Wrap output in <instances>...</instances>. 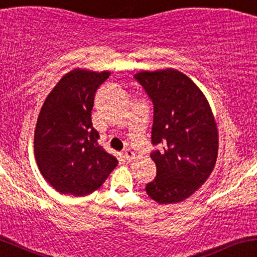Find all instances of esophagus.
Segmentation results:
<instances>
[{"instance_id":"1","label":"esophagus","mask_w":257,"mask_h":257,"mask_svg":"<svg viewBox=\"0 0 257 257\" xmlns=\"http://www.w3.org/2000/svg\"><path fill=\"white\" fill-rule=\"evenodd\" d=\"M123 158L127 161H132L135 159V153L132 152L131 149H126V151L123 152Z\"/></svg>"}]
</instances>
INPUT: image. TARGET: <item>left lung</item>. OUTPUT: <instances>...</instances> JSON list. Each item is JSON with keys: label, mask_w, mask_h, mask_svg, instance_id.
Instances as JSON below:
<instances>
[{"label": "left lung", "mask_w": 257, "mask_h": 257, "mask_svg": "<svg viewBox=\"0 0 257 257\" xmlns=\"http://www.w3.org/2000/svg\"><path fill=\"white\" fill-rule=\"evenodd\" d=\"M154 105L151 158L157 177L146 186L159 204L180 203L201 187L214 170L217 125L209 102L187 75L175 69L135 75Z\"/></svg>", "instance_id": "obj_1"}]
</instances>
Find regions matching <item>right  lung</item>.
I'll return each instance as SVG.
<instances>
[{
  "instance_id": "right-lung-1",
  "label": "right lung",
  "mask_w": 257,
  "mask_h": 257,
  "mask_svg": "<svg viewBox=\"0 0 257 257\" xmlns=\"http://www.w3.org/2000/svg\"><path fill=\"white\" fill-rule=\"evenodd\" d=\"M109 75L74 69L54 86L40 111L34 137L36 164L60 194H90L117 165L98 143L91 120L94 94Z\"/></svg>"
}]
</instances>
